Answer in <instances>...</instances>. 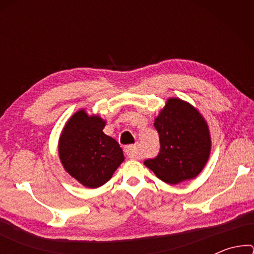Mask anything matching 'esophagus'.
Segmentation results:
<instances>
[{
  "mask_svg": "<svg viewBox=\"0 0 254 254\" xmlns=\"http://www.w3.org/2000/svg\"><path fill=\"white\" fill-rule=\"evenodd\" d=\"M124 152H126L127 156L131 159H136L137 158V148L136 145H127L124 150Z\"/></svg>",
  "mask_w": 254,
  "mask_h": 254,
  "instance_id": "obj_1",
  "label": "esophagus"
}]
</instances>
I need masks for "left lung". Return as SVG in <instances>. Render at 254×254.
I'll return each instance as SVG.
<instances>
[{
	"mask_svg": "<svg viewBox=\"0 0 254 254\" xmlns=\"http://www.w3.org/2000/svg\"><path fill=\"white\" fill-rule=\"evenodd\" d=\"M160 152L144 165L162 182L177 185L194 179L208 161L212 140L208 124L196 107L170 97L154 119Z\"/></svg>",
	"mask_w": 254,
	"mask_h": 254,
	"instance_id": "8db88e82",
	"label": "left lung"
}]
</instances>
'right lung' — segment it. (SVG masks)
I'll return each mask as SVG.
<instances>
[{
	"label": "right lung",
	"instance_id": "1",
	"mask_svg": "<svg viewBox=\"0 0 254 254\" xmlns=\"http://www.w3.org/2000/svg\"><path fill=\"white\" fill-rule=\"evenodd\" d=\"M105 124L100 115H89L81 109L71 115L59 136L64 169L85 187H101L124 161L118 141L103 132Z\"/></svg>",
	"mask_w": 254,
	"mask_h": 254
}]
</instances>
